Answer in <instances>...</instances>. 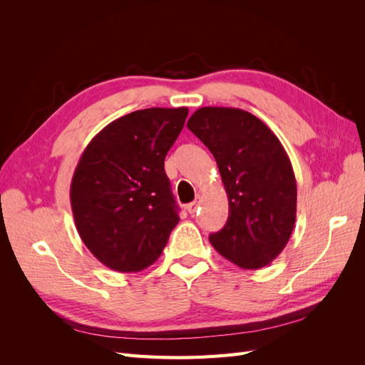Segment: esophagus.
I'll list each match as a JSON object with an SVG mask.
<instances>
[{"label":"esophagus","instance_id":"34e87169","mask_svg":"<svg viewBox=\"0 0 365 365\" xmlns=\"http://www.w3.org/2000/svg\"><path fill=\"white\" fill-rule=\"evenodd\" d=\"M197 208H200V202L195 201V202H192V204L187 205V212H189L192 216H195V215H196V212H197Z\"/></svg>","mask_w":365,"mask_h":365}]
</instances>
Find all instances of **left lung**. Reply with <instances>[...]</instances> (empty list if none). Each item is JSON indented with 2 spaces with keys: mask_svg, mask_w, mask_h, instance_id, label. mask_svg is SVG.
Returning <instances> with one entry per match:
<instances>
[{
  "mask_svg": "<svg viewBox=\"0 0 365 365\" xmlns=\"http://www.w3.org/2000/svg\"><path fill=\"white\" fill-rule=\"evenodd\" d=\"M213 153L228 196L224 228L208 236L220 256L244 269L269 264L288 244L297 182L280 140L244 109L204 106L187 121Z\"/></svg>",
  "mask_w": 365,
  "mask_h": 365,
  "instance_id": "left-lung-1",
  "label": "left lung"
}]
</instances>
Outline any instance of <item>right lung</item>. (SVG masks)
I'll return each mask as SVG.
<instances>
[{"label": "right lung", "mask_w": 365, "mask_h": 365, "mask_svg": "<svg viewBox=\"0 0 365 365\" xmlns=\"http://www.w3.org/2000/svg\"><path fill=\"white\" fill-rule=\"evenodd\" d=\"M187 114V108L140 109L105 126L85 148L71 180V210L77 233L105 267H150L180 222L164 158Z\"/></svg>", "instance_id": "add662e5"}]
</instances>
